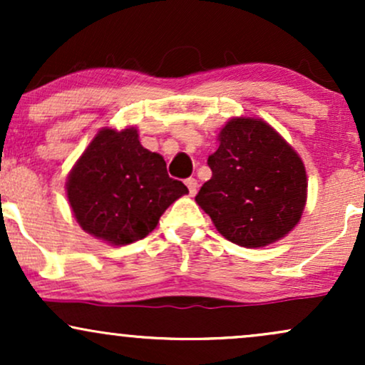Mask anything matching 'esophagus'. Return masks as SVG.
<instances>
[{"label": "esophagus", "instance_id": "34e87169", "mask_svg": "<svg viewBox=\"0 0 365 365\" xmlns=\"http://www.w3.org/2000/svg\"><path fill=\"white\" fill-rule=\"evenodd\" d=\"M185 185L188 187V192H190V195H195L197 194V188H199V182H197L195 178H187L185 180Z\"/></svg>", "mask_w": 365, "mask_h": 365}]
</instances>
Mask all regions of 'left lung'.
I'll list each match as a JSON object with an SVG mask.
<instances>
[{
  "mask_svg": "<svg viewBox=\"0 0 365 365\" xmlns=\"http://www.w3.org/2000/svg\"><path fill=\"white\" fill-rule=\"evenodd\" d=\"M217 140L220 148L207 158L212 177L195 202L226 240L247 249L288 235L307 200V175L299 154L259 118H232Z\"/></svg>",
  "mask_w": 365,
  "mask_h": 365,
  "instance_id": "left-lung-1",
  "label": "left lung"
}]
</instances>
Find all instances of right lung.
I'll use <instances>...</instances> for the list:
<instances>
[{"label": "right lung", "instance_id": "add662e5", "mask_svg": "<svg viewBox=\"0 0 365 365\" xmlns=\"http://www.w3.org/2000/svg\"><path fill=\"white\" fill-rule=\"evenodd\" d=\"M185 194L188 188L170 178L163 156L142 148L133 127L99 130L66 182L77 223L111 245L148 237L163 212Z\"/></svg>", "mask_w": 365, "mask_h": 365}]
</instances>
